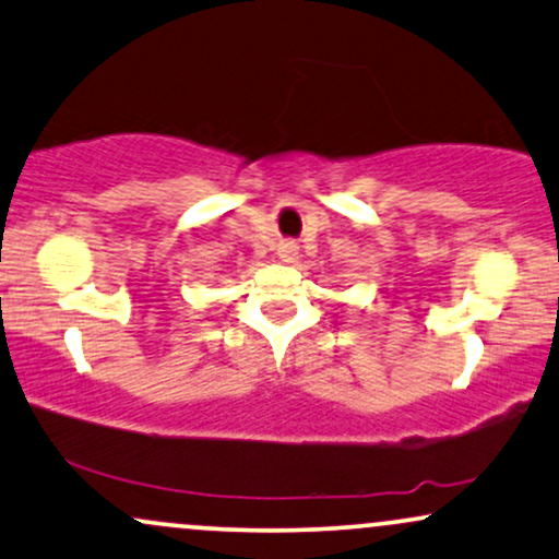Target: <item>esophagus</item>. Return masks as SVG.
Returning a JSON list of instances; mask_svg holds the SVG:
<instances>
[{
    "label": "esophagus",
    "mask_w": 559,
    "mask_h": 559,
    "mask_svg": "<svg viewBox=\"0 0 559 559\" xmlns=\"http://www.w3.org/2000/svg\"><path fill=\"white\" fill-rule=\"evenodd\" d=\"M297 250H299V247L294 245V241H281V247H278V254H281V260L292 262L294 258H297Z\"/></svg>",
    "instance_id": "obj_1"
}]
</instances>
